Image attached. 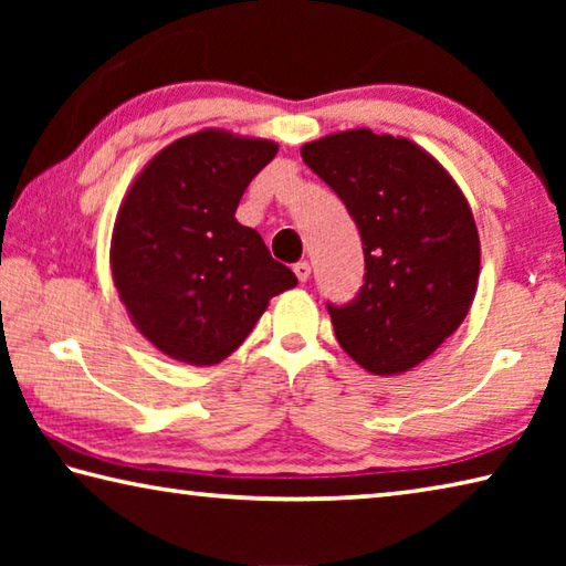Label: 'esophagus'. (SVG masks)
I'll return each instance as SVG.
<instances>
[{
  "label": "esophagus",
  "instance_id": "34e87169",
  "mask_svg": "<svg viewBox=\"0 0 566 566\" xmlns=\"http://www.w3.org/2000/svg\"><path fill=\"white\" fill-rule=\"evenodd\" d=\"M294 274H296V280H300V282H306V280H310V274H312V264L310 262H296Z\"/></svg>",
  "mask_w": 566,
  "mask_h": 566
}]
</instances>
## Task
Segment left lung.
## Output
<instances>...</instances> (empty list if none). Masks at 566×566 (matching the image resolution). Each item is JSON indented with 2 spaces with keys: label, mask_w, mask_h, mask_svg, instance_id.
Returning a JSON list of instances; mask_svg holds the SVG:
<instances>
[{
  "label": "left lung",
  "mask_w": 566,
  "mask_h": 566,
  "mask_svg": "<svg viewBox=\"0 0 566 566\" xmlns=\"http://www.w3.org/2000/svg\"><path fill=\"white\" fill-rule=\"evenodd\" d=\"M302 159L359 227L367 274L329 317L371 375H401L459 329L479 282V232L462 189L417 142L367 127L306 142Z\"/></svg>",
  "instance_id": "obj_1"
}]
</instances>
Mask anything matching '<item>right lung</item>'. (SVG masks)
<instances>
[{"label": "right lung", "mask_w": 566, "mask_h": 566, "mask_svg": "<svg viewBox=\"0 0 566 566\" xmlns=\"http://www.w3.org/2000/svg\"><path fill=\"white\" fill-rule=\"evenodd\" d=\"M274 142L227 129L175 139L139 171L112 229V280L129 319L177 361L212 367L296 286L260 232L237 222L244 189Z\"/></svg>", "instance_id": "1"}]
</instances>
